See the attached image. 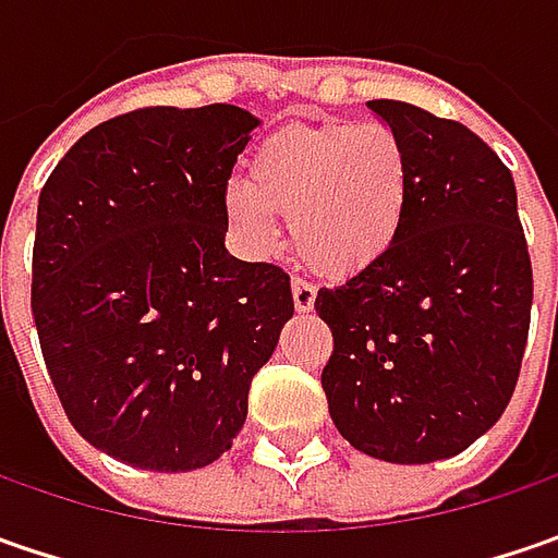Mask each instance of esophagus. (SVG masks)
I'll use <instances>...</instances> for the list:
<instances>
[{
  "mask_svg": "<svg viewBox=\"0 0 558 558\" xmlns=\"http://www.w3.org/2000/svg\"><path fill=\"white\" fill-rule=\"evenodd\" d=\"M291 298H294V307L301 313L313 311V301H316V286L307 279H294L291 282Z\"/></svg>",
  "mask_w": 558,
  "mask_h": 558,
  "instance_id": "34e87169",
  "label": "esophagus"
}]
</instances>
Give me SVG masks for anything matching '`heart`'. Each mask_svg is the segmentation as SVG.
Returning a JSON list of instances; mask_svg holds the SVG:
<instances>
[{
    "label": "heart",
    "instance_id": "heart-1",
    "mask_svg": "<svg viewBox=\"0 0 558 558\" xmlns=\"http://www.w3.org/2000/svg\"><path fill=\"white\" fill-rule=\"evenodd\" d=\"M413 198V155L381 120H329L267 140L229 185L226 214L254 247L272 242V217L291 220L294 251L316 272L351 279L397 245Z\"/></svg>",
    "mask_w": 558,
    "mask_h": 558
}]
</instances>
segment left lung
Wrapping results in <instances>:
<instances>
[{
    "mask_svg": "<svg viewBox=\"0 0 558 558\" xmlns=\"http://www.w3.org/2000/svg\"><path fill=\"white\" fill-rule=\"evenodd\" d=\"M413 155L397 245L319 289L332 329L329 413L351 447L418 465L462 453L504 416L522 373L534 272L512 173L460 120L375 98Z\"/></svg>",
    "mask_w": 558,
    "mask_h": 558,
    "instance_id": "left-lung-1",
    "label": "left lung"
}]
</instances>
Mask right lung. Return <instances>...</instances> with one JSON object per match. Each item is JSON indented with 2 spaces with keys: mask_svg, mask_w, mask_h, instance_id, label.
<instances>
[{
  "mask_svg": "<svg viewBox=\"0 0 558 558\" xmlns=\"http://www.w3.org/2000/svg\"><path fill=\"white\" fill-rule=\"evenodd\" d=\"M257 118L136 108L71 145L39 192L31 307L76 432L151 472L220 460L294 313L289 272L226 251V189Z\"/></svg>",
  "mask_w": 558,
  "mask_h": 558,
  "instance_id": "obj_1",
  "label": "right lung"
}]
</instances>
